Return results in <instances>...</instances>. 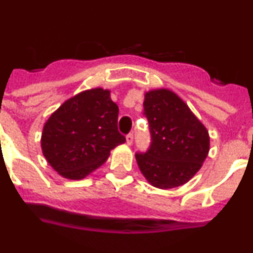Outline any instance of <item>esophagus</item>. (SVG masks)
I'll return each instance as SVG.
<instances>
[{"label": "esophagus", "instance_id": "34e87169", "mask_svg": "<svg viewBox=\"0 0 253 253\" xmlns=\"http://www.w3.org/2000/svg\"><path fill=\"white\" fill-rule=\"evenodd\" d=\"M126 143H128L129 146H131V143H133V133H129L126 135Z\"/></svg>", "mask_w": 253, "mask_h": 253}]
</instances>
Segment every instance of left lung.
Returning a JSON list of instances; mask_svg holds the SVG:
<instances>
[{
	"label": "left lung",
	"instance_id": "8db88e82",
	"mask_svg": "<svg viewBox=\"0 0 253 253\" xmlns=\"http://www.w3.org/2000/svg\"><path fill=\"white\" fill-rule=\"evenodd\" d=\"M143 107L151 146L146 153H135L140 172L158 189L186 184L209 153L207 128L175 92L166 88L148 91Z\"/></svg>",
	"mask_w": 253,
	"mask_h": 253
}]
</instances>
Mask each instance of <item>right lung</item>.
Listing matches in <instances>:
<instances>
[{
    "mask_svg": "<svg viewBox=\"0 0 253 253\" xmlns=\"http://www.w3.org/2000/svg\"><path fill=\"white\" fill-rule=\"evenodd\" d=\"M119 107L110 91L92 88L60 105L42 134L44 157L69 180H81L99 169L111 149L125 142L118 130Z\"/></svg>",
    "mask_w": 253,
    "mask_h": 253,
    "instance_id": "obj_1",
    "label": "right lung"
}]
</instances>
